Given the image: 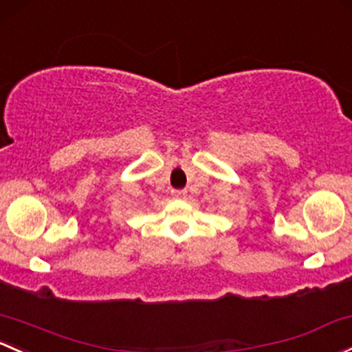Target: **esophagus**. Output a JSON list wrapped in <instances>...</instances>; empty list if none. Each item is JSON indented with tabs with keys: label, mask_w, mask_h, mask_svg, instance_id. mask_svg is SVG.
<instances>
[{
	"label": "esophagus",
	"mask_w": 352,
	"mask_h": 352,
	"mask_svg": "<svg viewBox=\"0 0 352 352\" xmlns=\"http://www.w3.org/2000/svg\"><path fill=\"white\" fill-rule=\"evenodd\" d=\"M172 195L175 199H187V190H184V188H177V190H172Z\"/></svg>",
	"instance_id": "obj_1"
}]
</instances>
